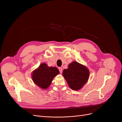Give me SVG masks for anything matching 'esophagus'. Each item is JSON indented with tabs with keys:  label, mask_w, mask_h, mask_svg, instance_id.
<instances>
[{
	"label": "esophagus",
	"mask_w": 122,
	"mask_h": 122,
	"mask_svg": "<svg viewBox=\"0 0 122 122\" xmlns=\"http://www.w3.org/2000/svg\"><path fill=\"white\" fill-rule=\"evenodd\" d=\"M58 69H59V70L60 73H62V72H63V69H62V68H61V67H59Z\"/></svg>",
	"instance_id": "esophagus-1"
}]
</instances>
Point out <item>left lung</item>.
Wrapping results in <instances>:
<instances>
[{
  "instance_id": "obj_1",
  "label": "left lung",
  "mask_w": 122,
  "mask_h": 122,
  "mask_svg": "<svg viewBox=\"0 0 122 122\" xmlns=\"http://www.w3.org/2000/svg\"><path fill=\"white\" fill-rule=\"evenodd\" d=\"M63 76L69 87L74 91H79L87 82L89 76V71L84 65L73 61L64 69Z\"/></svg>"
}]
</instances>
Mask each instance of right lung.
<instances>
[{"label":"right lung","mask_w":122,"mask_h":122,"mask_svg":"<svg viewBox=\"0 0 122 122\" xmlns=\"http://www.w3.org/2000/svg\"><path fill=\"white\" fill-rule=\"evenodd\" d=\"M60 73L55 67H48L46 63H41L33 71L31 78L35 84L42 89H46L50 86L53 78Z\"/></svg>","instance_id":"add662e5"}]
</instances>
